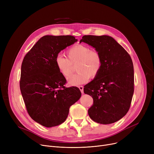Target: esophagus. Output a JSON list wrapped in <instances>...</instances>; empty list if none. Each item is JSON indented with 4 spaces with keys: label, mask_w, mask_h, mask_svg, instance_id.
Segmentation results:
<instances>
[{
    "label": "esophagus",
    "mask_w": 154,
    "mask_h": 154,
    "mask_svg": "<svg viewBox=\"0 0 154 154\" xmlns=\"http://www.w3.org/2000/svg\"><path fill=\"white\" fill-rule=\"evenodd\" d=\"M79 88L80 89V92H81V93L84 94V87L83 86H79Z\"/></svg>",
    "instance_id": "1"
}]
</instances>
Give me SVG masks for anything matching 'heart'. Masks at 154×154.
I'll return each instance as SVG.
<instances>
[{
    "label": "heart",
    "instance_id": "obj_1",
    "mask_svg": "<svg viewBox=\"0 0 154 154\" xmlns=\"http://www.w3.org/2000/svg\"><path fill=\"white\" fill-rule=\"evenodd\" d=\"M67 59L62 55L55 58V66L60 74L69 77L75 67L77 74L68 79L70 86H76L87 82L90 78L94 79L99 74L102 67L100 54L84 44H76L67 51Z\"/></svg>",
    "mask_w": 154,
    "mask_h": 154
}]
</instances>
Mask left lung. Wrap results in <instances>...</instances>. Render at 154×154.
Returning a JSON list of instances; mask_svg holds the SVG:
<instances>
[{
    "instance_id": "1",
    "label": "left lung",
    "mask_w": 154,
    "mask_h": 154,
    "mask_svg": "<svg viewBox=\"0 0 154 154\" xmlns=\"http://www.w3.org/2000/svg\"><path fill=\"white\" fill-rule=\"evenodd\" d=\"M81 42L94 47L102 58L99 74L84 88L94 100L88 116L99 124L114 123L126 115L132 102L134 73L131 56L109 35H84Z\"/></svg>"
}]
</instances>
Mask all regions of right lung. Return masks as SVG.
I'll list each match as a JSON object with an SVG mask.
<instances>
[{"instance_id": "obj_1", "label": "right lung", "mask_w": 154, "mask_h": 154, "mask_svg": "<svg viewBox=\"0 0 154 154\" xmlns=\"http://www.w3.org/2000/svg\"><path fill=\"white\" fill-rule=\"evenodd\" d=\"M72 35H45L24 57L20 88L28 114L45 127L66 120L70 107L81 97L79 88H66V80L55 66L59 53L75 42Z\"/></svg>"}]
</instances>
